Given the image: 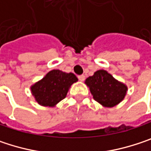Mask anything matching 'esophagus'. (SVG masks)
Here are the masks:
<instances>
[{
  "label": "esophagus",
  "instance_id": "34e87169",
  "mask_svg": "<svg viewBox=\"0 0 151 151\" xmlns=\"http://www.w3.org/2000/svg\"><path fill=\"white\" fill-rule=\"evenodd\" d=\"M78 78V80H80V81H84L85 80V76L84 75H79Z\"/></svg>",
  "mask_w": 151,
  "mask_h": 151
}]
</instances>
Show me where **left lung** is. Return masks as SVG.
I'll return each mask as SVG.
<instances>
[{"mask_svg": "<svg viewBox=\"0 0 151 151\" xmlns=\"http://www.w3.org/2000/svg\"><path fill=\"white\" fill-rule=\"evenodd\" d=\"M85 83L89 87L93 99L106 107L119 104L128 91L126 85L116 80L105 70L95 72L86 79Z\"/></svg>", "mask_w": 151, "mask_h": 151, "instance_id": "obj_1", "label": "left lung"}]
</instances>
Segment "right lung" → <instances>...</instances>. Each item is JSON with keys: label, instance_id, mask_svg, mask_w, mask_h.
<instances>
[{"label": "right lung", "instance_id": "obj_1", "mask_svg": "<svg viewBox=\"0 0 151 151\" xmlns=\"http://www.w3.org/2000/svg\"><path fill=\"white\" fill-rule=\"evenodd\" d=\"M78 81L73 73L60 70L49 72L41 80L31 86V93L36 101L44 106H54L66 97L70 86Z\"/></svg>", "mask_w": 151, "mask_h": 151}]
</instances>
